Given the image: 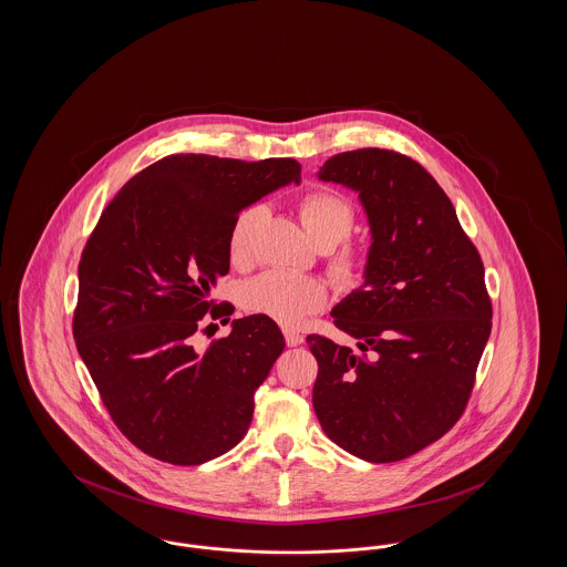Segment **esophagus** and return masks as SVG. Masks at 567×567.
Returning a JSON list of instances; mask_svg holds the SVG:
<instances>
[{
	"label": "esophagus",
	"mask_w": 567,
	"mask_h": 567,
	"mask_svg": "<svg viewBox=\"0 0 567 567\" xmlns=\"http://www.w3.org/2000/svg\"><path fill=\"white\" fill-rule=\"evenodd\" d=\"M285 340H287V344L289 347H299V344H303V336L296 331V329H285Z\"/></svg>",
	"instance_id": "1"
}]
</instances>
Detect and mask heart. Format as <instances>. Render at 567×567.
Segmentation results:
<instances>
[{"instance_id": "1", "label": "heart", "mask_w": 567, "mask_h": 567, "mask_svg": "<svg viewBox=\"0 0 567 567\" xmlns=\"http://www.w3.org/2000/svg\"><path fill=\"white\" fill-rule=\"evenodd\" d=\"M299 220L308 234V238L319 248H333L336 244L349 238L354 213L352 206L338 193L329 189H315L306 193L297 206ZM264 210L259 206H248L234 218L227 250L234 264H244L250 252V236L261 218ZM329 270L340 285H351L361 270V255L344 246L338 250ZM327 303V287L323 280L315 276H301L291 271L268 270L252 280H248L243 289V306L252 312L268 317L285 327H297L310 315L319 312Z\"/></svg>"}]
</instances>
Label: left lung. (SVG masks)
<instances>
[{
    "mask_svg": "<svg viewBox=\"0 0 567 567\" xmlns=\"http://www.w3.org/2000/svg\"><path fill=\"white\" fill-rule=\"evenodd\" d=\"M317 176L359 193L370 248L363 285L331 310L359 351L308 336L319 361L315 412L354 457L402 461L449 432L467 404L491 333L485 268L423 165L359 148Z\"/></svg>",
    "mask_w": 567,
    "mask_h": 567,
    "instance_id": "left-lung-1",
    "label": "left lung"
}]
</instances>
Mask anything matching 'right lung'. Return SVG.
<instances>
[{"mask_svg": "<svg viewBox=\"0 0 567 567\" xmlns=\"http://www.w3.org/2000/svg\"><path fill=\"white\" fill-rule=\"evenodd\" d=\"M299 181L296 159L169 155L100 216L79 264L74 340L112 421L146 455L199 465L248 432L252 395L285 351L278 324L236 319L206 351L195 336L234 312L210 301L234 218Z\"/></svg>", "mask_w": 567, "mask_h": 567, "instance_id": "obj_1", "label": "right lung"}]
</instances>
